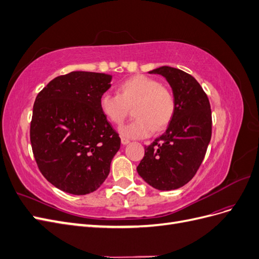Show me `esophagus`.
<instances>
[{
  "mask_svg": "<svg viewBox=\"0 0 259 259\" xmlns=\"http://www.w3.org/2000/svg\"><path fill=\"white\" fill-rule=\"evenodd\" d=\"M121 143H122V145H127V144H130V140L127 138L122 137L121 138Z\"/></svg>",
  "mask_w": 259,
  "mask_h": 259,
  "instance_id": "esophagus-1",
  "label": "esophagus"
}]
</instances>
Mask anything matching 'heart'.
<instances>
[{
	"label": "heart",
	"mask_w": 259,
	"mask_h": 259,
	"mask_svg": "<svg viewBox=\"0 0 259 259\" xmlns=\"http://www.w3.org/2000/svg\"><path fill=\"white\" fill-rule=\"evenodd\" d=\"M134 106L135 120L122 125L121 135L127 138H145L154 130L167 126L175 112V98L159 81L145 74H136L123 81L119 94L106 92L99 98V107L109 121L121 124Z\"/></svg>",
	"instance_id": "heart-1"
}]
</instances>
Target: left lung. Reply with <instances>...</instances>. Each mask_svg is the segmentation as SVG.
<instances>
[{
	"mask_svg": "<svg viewBox=\"0 0 259 259\" xmlns=\"http://www.w3.org/2000/svg\"><path fill=\"white\" fill-rule=\"evenodd\" d=\"M149 73L165 77L175 112L165 133L145 147L137 171L155 189L174 190L190 182L204 159L211 137L210 105L198 81L183 70L163 66Z\"/></svg>",
	"mask_w": 259,
	"mask_h": 259,
	"instance_id": "8db88e82",
	"label": "left lung"
}]
</instances>
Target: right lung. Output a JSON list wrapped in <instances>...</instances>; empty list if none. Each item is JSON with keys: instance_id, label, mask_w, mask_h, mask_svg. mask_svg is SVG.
I'll use <instances>...</instances> for the list:
<instances>
[{"instance_id": "1", "label": "right lung", "mask_w": 259, "mask_h": 259, "mask_svg": "<svg viewBox=\"0 0 259 259\" xmlns=\"http://www.w3.org/2000/svg\"><path fill=\"white\" fill-rule=\"evenodd\" d=\"M110 74L72 71L52 80L37 94L30 142L42 175L58 189L94 192L110 171L121 139L101 112L99 98Z\"/></svg>"}]
</instances>
